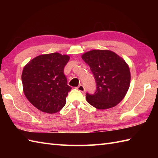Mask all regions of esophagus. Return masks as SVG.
<instances>
[{"label": "esophagus", "instance_id": "obj_1", "mask_svg": "<svg viewBox=\"0 0 158 158\" xmlns=\"http://www.w3.org/2000/svg\"><path fill=\"white\" fill-rule=\"evenodd\" d=\"M77 89L79 90V91H80V92H84L85 91V87L83 86V85H79L78 87H77Z\"/></svg>", "mask_w": 158, "mask_h": 158}]
</instances>
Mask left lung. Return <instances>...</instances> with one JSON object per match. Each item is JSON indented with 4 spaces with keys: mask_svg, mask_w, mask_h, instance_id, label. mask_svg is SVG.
<instances>
[{
    "mask_svg": "<svg viewBox=\"0 0 158 158\" xmlns=\"http://www.w3.org/2000/svg\"><path fill=\"white\" fill-rule=\"evenodd\" d=\"M82 59L89 65L96 83L94 94L86 93L87 101L98 109L116 106L130 87V72L126 62L109 50H92Z\"/></svg>",
    "mask_w": 158,
    "mask_h": 158,
    "instance_id": "obj_1",
    "label": "left lung"
}]
</instances>
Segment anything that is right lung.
I'll return each instance as SVG.
<instances>
[{"instance_id": "1", "label": "right lung", "mask_w": 158, "mask_h": 158, "mask_svg": "<svg viewBox=\"0 0 158 158\" xmlns=\"http://www.w3.org/2000/svg\"><path fill=\"white\" fill-rule=\"evenodd\" d=\"M70 57L59 53L41 55L23 69V92L33 106L41 111L55 113L66 105L71 88L67 85L64 69Z\"/></svg>"}]
</instances>
